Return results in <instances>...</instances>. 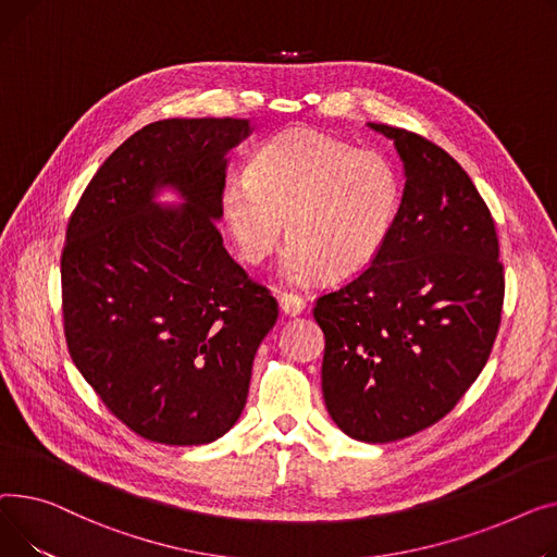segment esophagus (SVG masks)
<instances>
[{"mask_svg":"<svg viewBox=\"0 0 557 557\" xmlns=\"http://www.w3.org/2000/svg\"><path fill=\"white\" fill-rule=\"evenodd\" d=\"M278 304H281V310H283L285 314H289V317L301 314L304 308H306L304 297H299V294H294V292H283L281 297H278Z\"/></svg>","mask_w":557,"mask_h":557,"instance_id":"obj_1","label":"esophagus"}]
</instances>
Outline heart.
<instances>
[{"label": "heart", "instance_id": "b5f03b06", "mask_svg": "<svg viewBox=\"0 0 557 557\" xmlns=\"http://www.w3.org/2000/svg\"><path fill=\"white\" fill-rule=\"evenodd\" d=\"M400 202V173L386 154L299 127L253 152L245 177L224 186L220 211L253 265L278 247L287 222L285 274L304 283L321 272H364L394 232Z\"/></svg>", "mask_w": 557, "mask_h": 557}]
</instances>
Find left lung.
I'll return each instance as SVG.
<instances>
[{
    "mask_svg": "<svg viewBox=\"0 0 557 557\" xmlns=\"http://www.w3.org/2000/svg\"><path fill=\"white\" fill-rule=\"evenodd\" d=\"M405 161L400 213L373 263L314 304L321 388L355 441L432 428L483 371L499 333L497 226L459 161L405 127L371 123Z\"/></svg>",
    "mask_w": 557,
    "mask_h": 557,
    "instance_id": "8db88e82",
    "label": "left lung"
}]
</instances>
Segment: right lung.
Instances as JSON below:
<instances>
[{
	"label": "right lung",
	"instance_id": "add662e5",
	"mask_svg": "<svg viewBox=\"0 0 557 557\" xmlns=\"http://www.w3.org/2000/svg\"><path fill=\"white\" fill-rule=\"evenodd\" d=\"M247 135V119L154 121L103 161L67 224L70 355L112 416L152 443L205 445L232 430L278 317L215 224L224 154ZM159 185L185 205L157 208Z\"/></svg>",
	"mask_w": 557,
	"mask_h": 557
}]
</instances>
